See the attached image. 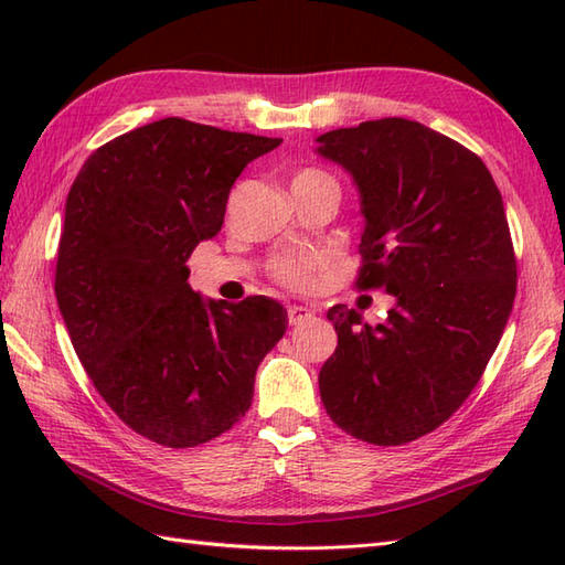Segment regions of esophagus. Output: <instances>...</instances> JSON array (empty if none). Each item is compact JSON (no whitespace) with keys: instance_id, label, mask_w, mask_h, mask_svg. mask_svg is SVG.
I'll list each match as a JSON object with an SVG mask.
<instances>
[{"instance_id":"esophagus-1","label":"esophagus","mask_w":565,"mask_h":565,"mask_svg":"<svg viewBox=\"0 0 565 565\" xmlns=\"http://www.w3.org/2000/svg\"><path fill=\"white\" fill-rule=\"evenodd\" d=\"M310 316H313V310L306 308V306H289V322L291 326H301Z\"/></svg>"}]
</instances>
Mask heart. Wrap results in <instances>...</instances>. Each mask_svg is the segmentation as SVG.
Wrapping results in <instances>:
<instances>
[{"label": "heart", "instance_id": "obj_1", "mask_svg": "<svg viewBox=\"0 0 565 565\" xmlns=\"http://www.w3.org/2000/svg\"><path fill=\"white\" fill-rule=\"evenodd\" d=\"M294 184L296 186H326L338 191V182L328 174L318 170V167H306V170L298 172L294 177ZM322 267V259L313 257V255H306V257H284V259H276L271 274L276 281H281L284 286H291V289H308L310 284L316 281V276Z\"/></svg>", "mask_w": 565, "mask_h": 565}]
</instances>
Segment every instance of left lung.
Wrapping results in <instances>:
<instances>
[{
    "label": "left lung",
    "mask_w": 565,
    "mask_h": 565,
    "mask_svg": "<svg viewBox=\"0 0 565 565\" xmlns=\"http://www.w3.org/2000/svg\"><path fill=\"white\" fill-rule=\"evenodd\" d=\"M354 177L366 218L356 289L395 296L386 322L332 306L338 350L320 398L347 435L398 447L459 411L493 356L518 294L502 196L476 152L407 118L318 138Z\"/></svg>",
    "instance_id": "1"
}]
</instances>
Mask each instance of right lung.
<instances>
[{"instance_id": "1", "label": "right lung", "mask_w": 565, "mask_h": 565, "mask_svg": "<svg viewBox=\"0 0 565 565\" xmlns=\"http://www.w3.org/2000/svg\"><path fill=\"white\" fill-rule=\"evenodd\" d=\"M279 146L172 116L94 150L70 186L57 308L106 405L162 447H199L239 423L289 326L267 296L203 301L186 281L239 172Z\"/></svg>"}]
</instances>
